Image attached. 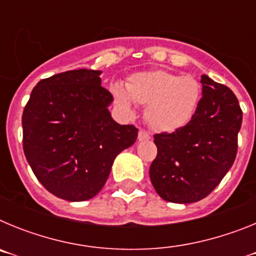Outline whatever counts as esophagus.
<instances>
[{
    "label": "esophagus",
    "instance_id": "obj_1",
    "mask_svg": "<svg viewBox=\"0 0 256 256\" xmlns=\"http://www.w3.org/2000/svg\"><path fill=\"white\" fill-rule=\"evenodd\" d=\"M150 138H151L150 134H148V133L146 132V130H140V132H138V141H148V140H150Z\"/></svg>",
    "mask_w": 256,
    "mask_h": 256
}]
</instances>
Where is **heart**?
I'll use <instances>...</instances> for the list:
<instances>
[{
	"instance_id": "1",
	"label": "heart",
	"mask_w": 256,
	"mask_h": 256,
	"mask_svg": "<svg viewBox=\"0 0 256 256\" xmlns=\"http://www.w3.org/2000/svg\"><path fill=\"white\" fill-rule=\"evenodd\" d=\"M112 94L124 112L134 114V102L146 106L144 119L150 128L170 133L186 126L195 116L202 87L194 76L152 70L133 74L126 87L115 83Z\"/></svg>"
}]
</instances>
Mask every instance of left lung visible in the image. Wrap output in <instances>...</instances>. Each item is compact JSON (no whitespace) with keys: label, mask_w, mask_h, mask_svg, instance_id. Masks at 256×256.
<instances>
[{"label":"left lung","mask_w":256,"mask_h":256,"mask_svg":"<svg viewBox=\"0 0 256 256\" xmlns=\"http://www.w3.org/2000/svg\"><path fill=\"white\" fill-rule=\"evenodd\" d=\"M202 97L192 120L173 133L154 136L158 155L150 180L158 195L176 204L206 198L230 170L242 124L238 100L227 86L201 76Z\"/></svg>","instance_id":"obj_1"}]
</instances>
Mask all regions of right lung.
Segmentation results:
<instances>
[{
    "instance_id": "obj_1",
    "label": "right lung",
    "mask_w": 256,
    "mask_h": 256,
    "mask_svg": "<svg viewBox=\"0 0 256 256\" xmlns=\"http://www.w3.org/2000/svg\"><path fill=\"white\" fill-rule=\"evenodd\" d=\"M100 70L76 69L42 79L22 112V148L32 170L52 195L68 201L96 196L118 154L138 130L120 126L108 106Z\"/></svg>"
}]
</instances>
